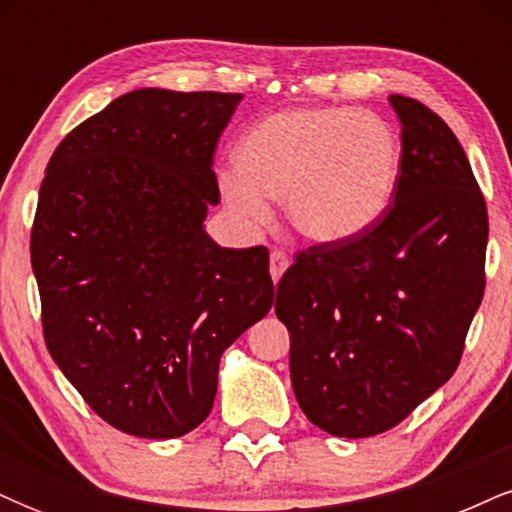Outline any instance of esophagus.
I'll return each instance as SVG.
<instances>
[{
  "mask_svg": "<svg viewBox=\"0 0 512 512\" xmlns=\"http://www.w3.org/2000/svg\"><path fill=\"white\" fill-rule=\"evenodd\" d=\"M286 269H289V257H286V252L274 250L272 255H269V274H272L274 284L281 279V274H284Z\"/></svg>",
  "mask_w": 512,
  "mask_h": 512,
  "instance_id": "1",
  "label": "esophagus"
}]
</instances>
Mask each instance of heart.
Instances as JSON below:
<instances>
[{
  "label": "heart",
  "instance_id": "obj_1",
  "mask_svg": "<svg viewBox=\"0 0 512 512\" xmlns=\"http://www.w3.org/2000/svg\"><path fill=\"white\" fill-rule=\"evenodd\" d=\"M402 142L383 117L351 108H291L245 134L238 161L219 168V190L245 226H264L272 199L313 243H344L390 207Z\"/></svg>",
  "mask_w": 512,
  "mask_h": 512
}]
</instances>
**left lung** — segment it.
<instances>
[{"mask_svg":"<svg viewBox=\"0 0 512 512\" xmlns=\"http://www.w3.org/2000/svg\"><path fill=\"white\" fill-rule=\"evenodd\" d=\"M395 204L361 236L298 252L276 286L303 414L339 438L390 431L443 387L484 296L486 202L460 142L414 98Z\"/></svg>","mask_w":512,"mask_h":512,"instance_id":"obj_1","label":"left lung"}]
</instances>
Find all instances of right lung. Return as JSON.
Wrapping results in <instances>:
<instances>
[{
	"label": "right lung",
	"instance_id": "obj_1",
	"mask_svg": "<svg viewBox=\"0 0 512 512\" xmlns=\"http://www.w3.org/2000/svg\"><path fill=\"white\" fill-rule=\"evenodd\" d=\"M243 93L137 88L72 129L40 185L31 264L50 356L139 438L209 416L223 351L274 303L269 252L221 248L216 142Z\"/></svg>",
	"mask_w": 512,
	"mask_h": 512
}]
</instances>
